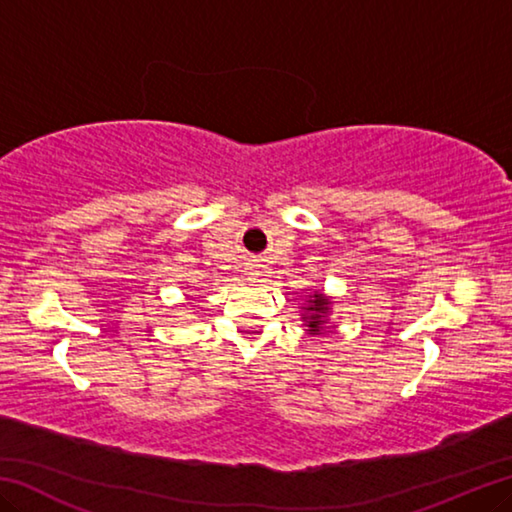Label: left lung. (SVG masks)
Returning <instances> with one entry per match:
<instances>
[{
  "mask_svg": "<svg viewBox=\"0 0 512 512\" xmlns=\"http://www.w3.org/2000/svg\"><path fill=\"white\" fill-rule=\"evenodd\" d=\"M309 305H311V307H307L311 311V316H307L309 332H318L320 325H323V314H327V309H329V302L323 293H314V298L309 300Z\"/></svg>",
  "mask_w": 512,
  "mask_h": 512,
  "instance_id": "obj_1",
  "label": "left lung"
}]
</instances>
